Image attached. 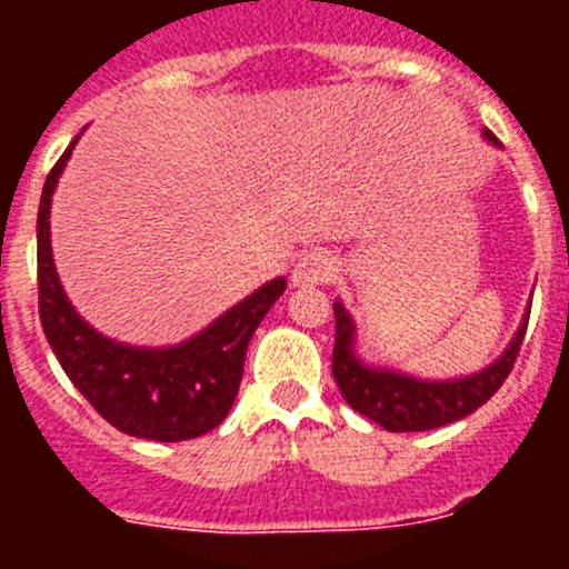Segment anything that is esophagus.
<instances>
[{
  "label": "esophagus",
  "instance_id": "34e87169",
  "mask_svg": "<svg viewBox=\"0 0 569 569\" xmlns=\"http://www.w3.org/2000/svg\"><path fill=\"white\" fill-rule=\"evenodd\" d=\"M336 276V259L325 250H310L293 264L290 281L293 288H316V284H328Z\"/></svg>",
  "mask_w": 569,
  "mask_h": 569
}]
</instances>
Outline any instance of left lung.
I'll return each instance as SVG.
<instances>
[{
	"label": "left lung",
	"mask_w": 569,
	"mask_h": 569,
	"mask_svg": "<svg viewBox=\"0 0 569 569\" xmlns=\"http://www.w3.org/2000/svg\"><path fill=\"white\" fill-rule=\"evenodd\" d=\"M496 142V136L487 133ZM336 313V347H333V379L341 396L353 410L381 425L390 433H413V430H433L450 421H459L479 410L490 399L505 379L510 376L521 341L527 333L530 313L521 321L519 333L510 341L499 361H492L487 370L467 379L453 381H421L410 376L393 373V370H376L361 365L353 356V321L341 308L333 305Z\"/></svg>",
	"instance_id": "1"
}]
</instances>
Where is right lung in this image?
<instances>
[{
  "instance_id": "obj_1",
  "label": "right lung",
  "mask_w": 569,
  "mask_h": 569,
  "mask_svg": "<svg viewBox=\"0 0 569 569\" xmlns=\"http://www.w3.org/2000/svg\"><path fill=\"white\" fill-rule=\"evenodd\" d=\"M70 148L50 168L37 219L39 319L59 365L79 393L104 421L153 441H184L204 436L233 407L239 393L248 341L273 301L284 293V279L268 281L193 339L162 350L128 347L104 339L70 308L50 256V196L59 182Z\"/></svg>"
}]
</instances>
